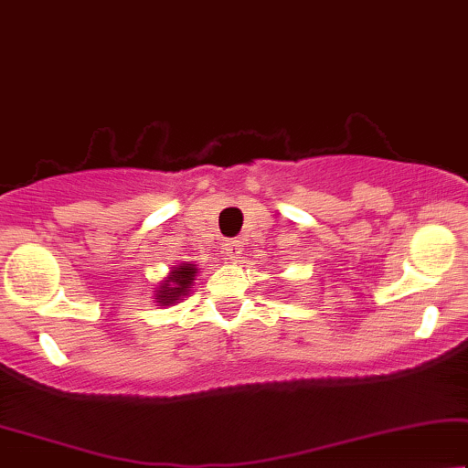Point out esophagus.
<instances>
[{"instance_id": "1", "label": "esophagus", "mask_w": 468, "mask_h": 468, "mask_svg": "<svg viewBox=\"0 0 468 468\" xmlns=\"http://www.w3.org/2000/svg\"><path fill=\"white\" fill-rule=\"evenodd\" d=\"M224 254H227L230 261H239L241 259V241H238V239L227 241V244H224Z\"/></svg>"}]
</instances>
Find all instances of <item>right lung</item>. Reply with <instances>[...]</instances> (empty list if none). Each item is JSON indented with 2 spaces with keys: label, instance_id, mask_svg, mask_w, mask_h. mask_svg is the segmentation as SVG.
Masks as SVG:
<instances>
[{
  "label": "right lung",
  "instance_id": "right-lung-1",
  "mask_svg": "<svg viewBox=\"0 0 468 468\" xmlns=\"http://www.w3.org/2000/svg\"><path fill=\"white\" fill-rule=\"evenodd\" d=\"M197 276H198V267L192 263V261L173 265L169 270V276L162 278L160 282L155 284L154 302L158 303V306H165V308L176 306V303L182 302L184 297L190 295Z\"/></svg>",
  "mask_w": 468,
  "mask_h": 468
}]
</instances>
